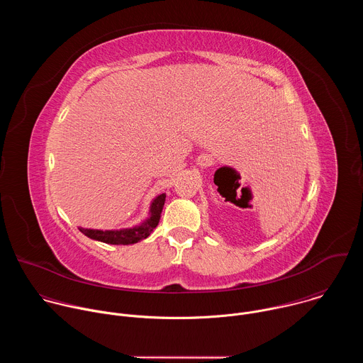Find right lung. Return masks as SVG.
Returning <instances> with one entry per match:
<instances>
[{
  "label": "right lung",
  "mask_w": 363,
  "mask_h": 363,
  "mask_svg": "<svg viewBox=\"0 0 363 363\" xmlns=\"http://www.w3.org/2000/svg\"><path fill=\"white\" fill-rule=\"evenodd\" d=\"M165 196H167L165 194H161L160 196L155 198L150 206V218L139 227L121 230V231H100V230H87V228H80V231L91 240H97L106 244H116V245L135 244L149 237L150 233L157 228L161 218L164 203H165Z\"/></svg>",
  "instance_id": "1"
}]
</instances>
